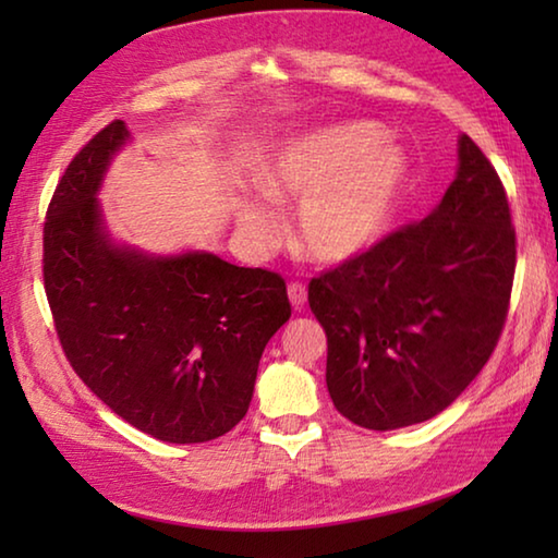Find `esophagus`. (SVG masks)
Returning a JSON list of instances; mask_svg holds the SVG:
<instances>
[{
	"mask_svg": "<svg viewBox=\"0 0 558 558\" xmlns=\"http://www.w3.org/2000/svg\"><path fill=\"white\" fill-rule=\"evenodd\" d=\"M288 295H290L292 307H295V310L305 307V302H307V288L302 286V282H290V286H288Z\"/></svg>",
	"mask_w": 558,
	"mask_h": 558,
	"instance_id": "obj_1",
	"label": "esophagus"
}]
</instances>
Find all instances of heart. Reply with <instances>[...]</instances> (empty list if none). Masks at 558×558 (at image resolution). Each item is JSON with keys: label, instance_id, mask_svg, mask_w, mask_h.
Masks as SVG:
<instances>
[{"label": "heart", "instance_id": "obj_1", "mask_svg": "<svg viewBox=\"0 0 558 558\" xmlns=\"http://www.w3.org/2000/svg\"><path fill=\"white\" fill-rule=\"evenodd\" d=\"M405 157L372 122H337L282 143L263 169V192L295 214V243L317 263H347L379 243L399 209ZM253 248L280 241V216L263 199L235 209Z\"/></svg>", "mask_w": 558, "mask_h": 558}]
</instances>
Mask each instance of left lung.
Masks as SVG:
<instances>
[{
    "label": "left lung",
    "instance_id": "1",
    "mask_svg": "<svg viewBox=\"0 0 558 558\" xmlns=\"http://www.w3.org/2000/svg\"><path fill=\"white\" fill-rule=\"evenodd\" d=\"M514 263L505 186L460 135L456 179L426 219L310 282L335 409L369 430L446 411L495 352Z\"/></svg>",
    "mask_w": 558,
    "mask_h": 558
}]
</instances>
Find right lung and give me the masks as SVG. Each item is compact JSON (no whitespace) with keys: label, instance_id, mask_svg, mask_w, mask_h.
I'll return each instance as SVG.
<instances>
[{"label":"right lung","instance_id":"obj_1","mask_svg":"<svg viewBox=\"0 0 558 558\" xmlns=\"http://www.w3.org/2000/svg\"><path fill=\"white\" fill-rule=\"evenodd\" d=\"M102 128L65 169L44 223V286L73 372L130 426L206 442L248 411L258 362L290 319L278 272L209 251L177 256L116 243L98 192L130 143Z\"/></svg>","mask_w":558,"mask_h":558}]
</instances>
